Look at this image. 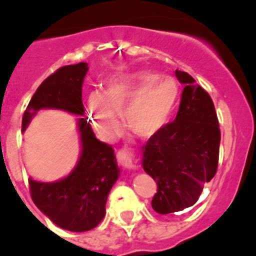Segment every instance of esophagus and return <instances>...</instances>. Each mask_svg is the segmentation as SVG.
I'll use <instances>...</instances> for the list:
<instances>
[{
  "label": "esophagus",
  "instance_id": "1",
  "mask_svg": "<svg viewBox=\"0 0 256 256\" xmlns=\"http://www.w3.org/2000/svg\"><path fill=\"white\" fill-rule=\"evenodd\" d=\"M117 162H118V163H120L122 166H125L126 169L138 168L135 164V162H134L132 155H131L126 149H122L117 152Z\"/></svg>",
  "mask_w": 256,
  "mask_h": 256
}]
</instances>
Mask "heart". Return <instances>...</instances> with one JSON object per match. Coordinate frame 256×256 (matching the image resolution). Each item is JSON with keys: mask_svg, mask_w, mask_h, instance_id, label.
Returning <instances> with one entry per match:
<instances>
[{"mask_svg": "<svg viewBox=\"0 0 256 256\" xmlns=\"http://www.w3.org/2000/svg\"><path fill=\"white\" fill-rule=\"evenodd\" d=\"M179 97V86L172 77L154 72L114 78L104 92L93 90L87 100L93 128L102 139L114 140L126 126L142 138H152L169 124Z\"/></svg>", "mask_w": 256, "mask_h": 256, "instance_id": "heart-1", "label": "heart"}]
</instances>
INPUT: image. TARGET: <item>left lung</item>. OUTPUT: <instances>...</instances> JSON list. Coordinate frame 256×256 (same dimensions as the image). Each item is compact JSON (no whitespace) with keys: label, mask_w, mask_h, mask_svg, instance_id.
I'll use <instances>...</instances> for the list:
<instances>
[{"label":"left lung","mask_w":256,"mask_h":256,"mask_svg":"<svg viewBox=\"0 0 256 256\" xmlns=\"http://www.w3.org/2000/svg\"><path fill=\"white\" fill-rule=\"evenodd\" d=\"M176 76L184 84L176 117L142 146V168L158 184L152 206L160 214L193 206L218 166L214 102L190 74L176 69Z\"/></svg>","instance_id":"obj_1"}]
</instances>
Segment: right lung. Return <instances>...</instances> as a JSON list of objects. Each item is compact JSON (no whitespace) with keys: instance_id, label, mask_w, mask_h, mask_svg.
<instances>
[{"instance_id":"1","label":"right lung","mask_w":256,"mask_h":256,"mask_svg":"<svg viewBox=\"0 0 256 256\" xmlns=\"http://www.w3.org/2000/svg\"><path fill=\"white\" fill-rule=\"evenodd\" d=\"M87 70V63H78L62 66L49 76L24 112L22 131L38 111L44 108L63 110L83 116L82 84ZM77 125L82 150L76 168L56 182L45 183L28 178V186L34 204L56 226L73 232H84L104 220L107 197L120 176V169L111 145L96 139L84 117L78 118Z\"/></svg>"}]
</instances>
